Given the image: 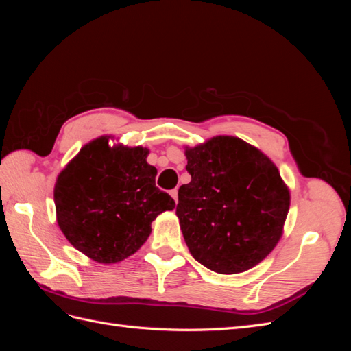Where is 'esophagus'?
Instances as JSON below:
<instances>
[{
    "label": "esophagus",
    "instance_id": "esophagus-1",
    "mask_svg": "<svg viewBox=\"0 0 351 351\" xmlns=\"http://www.w3.org/2000/svg\"><path fill=\"white\" fill-rule=\"evenodd\" d=\"M169 195H171L173 196V199L177 202L178 200V190L177 189H173L171 190V192H169Z\"/></svg>",
    "mask_w": 351,
    "mask_h": 351
}]
</instances>
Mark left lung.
<instances>
[{
	"instance_id": "obj_1",
	"label": "left lung",
	"mask_w": 351,
	"mask_h": 351,
	"mask_svg": "<svg viewBox=\"0 0 351 351\" xmlns=\"http://www.w3.org/2000/svg\"><path fill=\"white\" fill-rule=\"evenodd\" d=\"M189 184L176 214L192 256L218 274L244 272L277 246L290 192L271 159L234 136L186 149Z\"/></svg>"
}]
</instances>
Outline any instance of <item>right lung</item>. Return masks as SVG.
Returning a JSON list of instances; mask_svg holds the SVG:
<instances>
[{
	"label": "right lung",
	"mask_w": 351,
	"mask_h": 351,
	"mask_svg": "<svg viewBox=\"0 0 351 351\" xmlns=\"http://www.w3.org/2000/svg\"><path fill=\"white\" fill-rule=\"evenodd\" d=\"M110 136L84 145L54 187L57 222L79 252L99 263L120 262L141 249L152 221L176 206L155 184L149 149L108 145Z\"/></svg>",
	"instance_id": "obj_1"
}]
</instances>
